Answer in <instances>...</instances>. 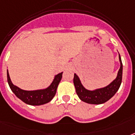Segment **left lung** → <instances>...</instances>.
I'll use <instances>...</instances> for the list:
<instances>
[{"mask_svg": "<svg viewBox=\"0 0 135 135\" xmlns=\"http://www.w3.org/2000/svg\"><path fill=\"white\" fill-rule=\"evenodd\" d=\"M119 61L120 66L118 72L115 79L107 86L102 88L94 90H87L80 82V78L76 74H74V84L76 88V93L80 100L91 104H101L109 100L119 89L122 82L123 76V64L119 55Z\"/></svg>", "mask_w": 135, "mask_h": 135, "instance_id": "8db88e82", "label": "left lung"}]
</instances>
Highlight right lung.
<instances>
[{
    "label": "right lung",
    "instance_id": "obj_1",
    "mask_svg": "<svg viewBox=\"0 0 135 135\" xmlns=\"http://www.w3.org/2000/svg\"><path fill=\"white\" fill-rule=\"evenodd\" d=\"M62 74L63 72L56 75L52 83L47 88L36 90H24L18 88L12 83L8 70H7V82L12 91L22 102L32 106L45 104L52 99L56 94L58 85L62 78Z\"/></svg>",
    "mask_w": 135,
    "mask_h": 135
}]
</instances>
